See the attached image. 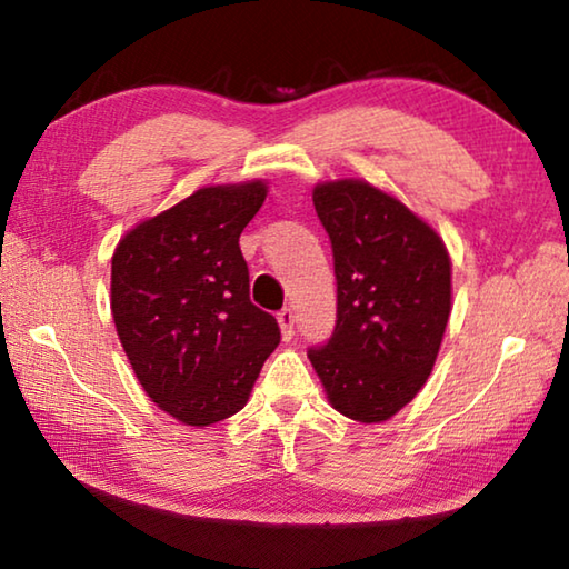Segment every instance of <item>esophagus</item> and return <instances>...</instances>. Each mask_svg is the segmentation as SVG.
Wrapping results in <instances>:
<instances>
[{"mask_svg": "<svg viewBox=\"0 0 569 569\" xmlns=\"http://www.w3.org/2000/svg\"><path fill=\"white\" fill-rule=\"evenodd\" d=\"M276 319H278V326H281L283 339L291 341V339H293V326H296V316H293L291 308H281Z\"/></svg>", "mask_w": 569, "mask_h": 569, "instance_id": "1", "label": "esophagus"}]
</instances>
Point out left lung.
Instances as JSON below:
<instances>
[{
	"label": "left lung",
	"mask_w": 569,
	"mask_h": 569,
	"mask_svg": "<svg viewBox=\"0 0 569 569\" xmlns=\"http://www.w3.org/2000/svg\"><path fill=\"white\" fill-rule=\"evenodd\" d=\"M313 206L333 248L336 329L308 359L336 411L387 421L435 369L451 313L449 250L427 220L359 178L319 182Z\"/></svg>",
	"instance_id": "left-lung-1"
}]
</instances>
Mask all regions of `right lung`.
I'll return each instance as SVG.
<instances>
[{
  "mask_svg": "<svg viewBox=\"0 0 569 569\" xmlns=\"http://www.w3.org/2000/svg\"><path fill=\"white\" fill-rule=\"evenodd\" d=\"M266 180L200 188L140 220L112 253L110 308L134 377L188 427L233 417L281 341L250 303L238 238L261 210Z\"/></svg>",
  "mask_w": 569,
  "mask_h": 569,
  "instance_id": "1",
  "label": "right lung"
}]
</instances>
